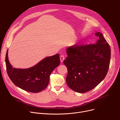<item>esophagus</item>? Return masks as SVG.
I'll return each mask as SVG.
<instances>
[{
    "label": "esophagus",
    "instance_id": "34e87169",
    "mask_svg": "<svg viewBox=\"0 0 120 120\" xmlns=\"http://www.w3.org/2000/svg\"><path fill=\"white\" fill-rule=\"evenodd\" d=\"M60 61H61V63H63L64 59V55H61L60 57Z\"/></svg>",
    "mask_w": 120,
    "mask_h": 120
}]
</instances>
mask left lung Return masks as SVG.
I'll use <instances>...</instances> for the list:
<instances>
[{
    "label": "left lung",
    "instance_id": "left-lung-1",
    "mask_svg": "<svg viewBox=\"0 0 120 120\" xmlns=\"http://www.w3.org/2000/svg\"><path fill=\"white\" fill-rule=\"evenodd\" d=\"M94 44L72 46L66 49L67 56L64 63L67 67L66 83L72 90L79 93L88 92L105 77L111 59L110 45L100 32Z\"/></svg>",
    "mask_w": 120,
    "mask_h": 120
}]
</instances>
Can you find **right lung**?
<instances>
[{
    "label": "right lung",
    "mask_w": 120,
    "mask_h": 120,
    "mask_svg": "<svg viewBox=\"0 0 120 120\" xmlns=\"http://www.w3.org/2000/svg\"><path fill=\"white\" fill-rule=\"evenodd\" d=\"M8 49L6 64L8 75L16 86L32 93H39L48 84L50 75L60 64L59 54L45 57L34 66L25 69L15 68L10 63Z\"/></svg>",
    "instance_id": "1"
}]
</instances>
